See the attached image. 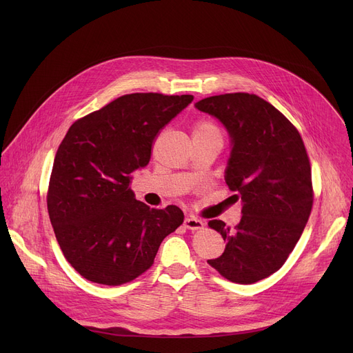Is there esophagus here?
I'll use <instances>...</instances> for the list:
<instances>
[{
    "label": "esophagus",
    "mask_w": 353,
    "mask_h": 353,
    "mask_svg": "<svg viewBox=\"0 0 353 353\" xmlns=\"http://www.w3.org/2000/svg\"><path fill=\"white\" fill-rule=\"evenodd\" d=\"M184 226H186L189 230H201L205 228V223H203V220L200 219L189 216L186 217V220H184Z\"/></svg>",
    "instance_id": "34e87169"
}]
</instances>
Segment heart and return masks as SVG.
Returning a JSON list of instances; mask_svg holds the SVG:
<instances>
[{
	"mask_svg": "<svg viewBox=\"0 0 353 353\" xmlns=\"http://www.w3.org/2000/svg\"><path fill=\"white\" fill-rule=\"evenodd\" d=\"M193 136H206V137H216L221 140V132L216 123L210 120H199L194 124Z\"/></svg>",
	"mask_w": 353,
	"mask_h": 353,
	"instance_id": "b5f03b06",
	"label": "heart"
}]
</instances>
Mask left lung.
<instances>
[{
	"mask_svg": "<svg viewBox=\"0 0 353 353\" xmlns=\"http://www.w3.org/2000/svg\"><path fill=\"white\" fill-rule=\"evenodd\" d=\"M196 107L228 128L233 147L225 179L243 201L233 229L209 221L226 249L208 263L230 282L252 285L283 266L307 223L313 188L306 147L298 128L256 94L229 92Z\"/></svg>",
	"mask_w": 353,
	"mask_h": 353,
	"instance_id": "left-lung-1",
	"label": "left lung"
}]
</instances>
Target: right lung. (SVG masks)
Segmentation results:
<instances>
[{"instance_id": "1", "label": "right lung", "mask_w": 353, "mask_h": 353, "mask_svg": "<svg viewBox=\"0 0 353 353\" xmlns=\"http://www.w3.org/2000/svg\"><path fill=\"white\" fill-rule=\"evenodd\" d=\"M193 96L133 92L74 121L55 154L47 192L51 225L67 262L84 279L119 286L150 269L181 223L177 206L134 199L132 173L150 161L160 130Z\"/></svg>"}]
</instances>
